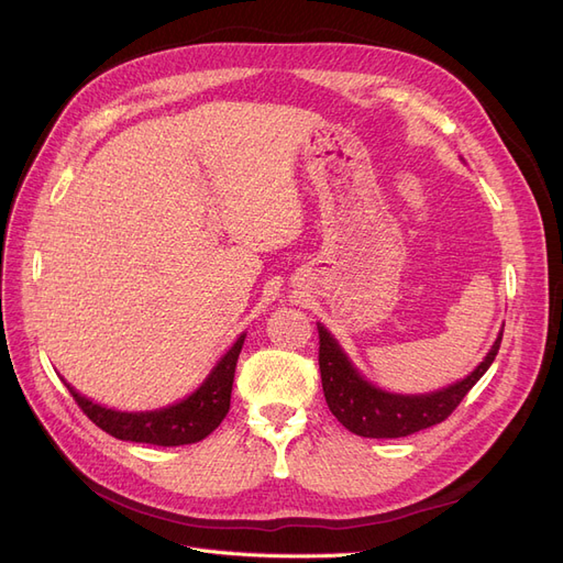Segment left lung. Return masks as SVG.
Wrapping results in <instances>:
<instances>
[{
	"label": "left lung",
	"instance_id": "1",
	"mask_svg": "<svg viewBox=\"0 0 563 563\" xmlns=\"http://www.w3.org/2000/svg\"><path fill=\"white\" fill-rule=\"evenodd\" d=\"M317 329L321 387L331 413L350 432L371 439L408 437L446 420L496 360L503 340L500 331L484 362L460 383L430 391V395H391V391L364 380L347 360V354L340 350L335 338L321 323H317Z\"/></svg>",
	"mask_w": 563,
	"mask_h": 563
}]
</instances>
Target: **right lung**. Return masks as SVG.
<instances>
[{
  "label": "right lung",
  "mask_w": 563,
  "mask_h": 563,
  "mask_svg": "<svg viewBox=\"0 0 563 563\" xmlns=\"http://www.w3.org/2000/svg\"><path fill=\"white\" fill-rule=\"evenodd\" d=\"M244 338H236V343L230 352L216 364L211 376L201 383L197 391L190 397L159 408V411H141V413H126L93 404L91 399L81 397L77 389H70L77 406L91 422H96L100 430L112 434L122 441H135V444H152V446H183L195 444L203 437H209L230 411V395L234 383V368L240 352L244 345Z\"/></svg>",
  "instance_id": "1"
}]
</instances>
